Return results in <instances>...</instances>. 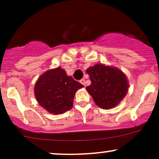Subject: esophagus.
Wrapping results in <instances>:
<instances>
[{
  "mask_svg": "<svg viewBox=\"0 0 159 159\" xmlns=\"http://www.w3.org/2000/svg\"><path fill=\"white\" fill-rule=\"evenodd\" d=\"M80 83H81V84H83V85L85 86V83H86V82H85V79H84V78H83V79H81V81H80Z\"/></svg>",
  "mask_w": 159,
  "mask_h": 159,
  "instance_id": "34e87169",
  "label": "esophagus"
}]
</instances>
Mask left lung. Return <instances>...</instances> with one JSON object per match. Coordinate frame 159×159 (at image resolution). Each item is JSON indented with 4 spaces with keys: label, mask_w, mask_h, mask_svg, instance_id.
Listing matches in <instances>:
<instances>
[{
    "label": "left lung",
    "mask_w": 159,
    "mask_h": 159,
    "mask_svg": "<svg viewBox=\"0 0 159 159\" xmlns=\"http://www.w3.org/2000/svg\"><path fill=\"white\" fill-rule=\"evenodd\" d=\"M91 84L86 87L95 103L103 109H110L120 102L127 93V78L120 69L96 64L87 69Z\"/></svg>",
    "instance_id": "8db88e82"
}]
</instances>
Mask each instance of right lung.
Segmentation results:
<instances>
[{"label":"right lung","instance_id":"obj_1","mask_svg":"<svg viewBox=\"0 0 159 159\" xmlns=\"http://www.w3.org/2000/svg\"><path fill=\"white\" fill-rule=\"evenodd\" d=\"M84 85L67 76L58 67L47 71L36 81L34 93L37 102L49 113L61 114L72 108L75 94Z\"/></svg>","mask_w":159,"mask_h":159}]
</instances>
